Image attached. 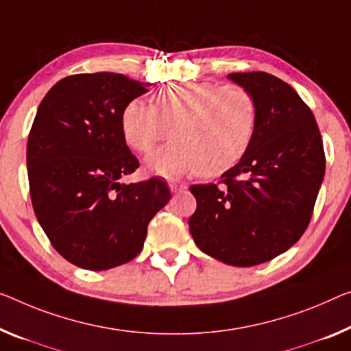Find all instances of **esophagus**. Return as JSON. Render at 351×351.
Instances as JSON below:
<instances>
[{
  "label": "esophagus",
  "instance_id": "esophagus-1",
  "mask_svg": "<svg viewBox=\"0 0 351 351\" xmlns=\"http://www.w3.org/2000/svg\"><path fill=\"white\" fill-rule=\"evenodd\" d=\"M169 188L174 193H177V191H183V190H186V185L185 183H179V182H171L169 183Z\"/></svg>",
  "mask_w": 351,
  "mask_h": 351
}]
</instances>
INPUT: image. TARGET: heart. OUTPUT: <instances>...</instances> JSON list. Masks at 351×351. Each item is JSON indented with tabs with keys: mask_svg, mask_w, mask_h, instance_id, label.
I'll return each mask as SVG.
<instances>
[{
	"mask_svg": "<svg viewBox=\"0 0 351 351\" xmlns=\"http://www.w3.org/2000/svg\"><path fill=\"white\" fill-rule=\"evenodd\" d=\"M258 105L245 86L188 82L166 86L152 106L128 101L121 116L125 143L139 154L152 152L169 134L174 138L147 165L166 177L196 172L217 177L239 163L256 134Z\"/></svg>",
	"mask_w": 351,
	"mask_h": 351,
	"instance_id": "obj_1",
	"label": "heart"
}]
</instances>
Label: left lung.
Returning a JSON list of instances; mask_svg holds the SVG:
<instances>
[{"mask_svg":"<svg viewBox=\"0 0 351 351\" xmlns=\"http://www.w3.org/2000/svg\"><path fill=\"white\" fill-rule=\"evenodd\" d=\"M254 94L256 134L219 185H191L194 243L228 265L271 261L304 234L325 176L322 134L292 86L265 72L228 75Z\"/></svg>","mask_w":351,"mask_h":351,"instance_id":"obj_1","label":"left lung"}]
</instances>
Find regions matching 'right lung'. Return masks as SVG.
Masks as SVG:
<instances>
[{
  "instance_id": "add662e5",
  "label": "right lung",
  "mask_w": 351,
  "mask_h": 351,
  "mask_svg": "<svg viewBox=\"0 0 351 351\" xmlns=\"http://www.w3.org/2000/svg\"><path fill=\"white\" fill-rule=\"evenodd\" d=\"M145 83L122 73L70 75L37 108L26 165L37 221L55 250L73 265L101 271L143 250L147 226L171 199L168 183H121L138 158L121 130L128 101Z\"/></svg>"
}]
</instances>
